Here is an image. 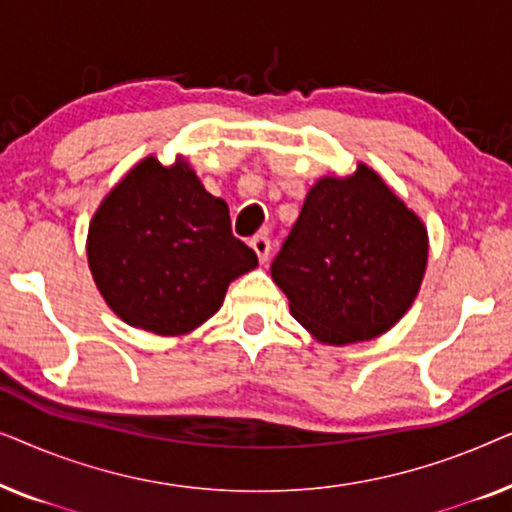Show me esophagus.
Segmentation results:
<instances>
[{
  "label": "esophagus",
  "instance_id": "34e87169",
  "mask_svg": "<svg viewBox=\"0 0 512 512\" xmlns=\"http://www.w3.org/2000/svg\"><path fill=\"white\" fill-rule=\"evenodd\" d=\"M249 244H251V249L256 251L258 261L268 263V258H270V237L268 235H254V237H251Z\"/></svg>",
  "mask_w": 512,
  "mask_h": 512
}]
</instances>
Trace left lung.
<instances>
[{"label":"left lung","mask_w":512,"mask_h":512,"mask_svg":"<svg viewBox=\"0 0 512 512\" xmlns=\"http://www.w3.org/2000/svg\"><path fill=\"white\" fill-rule=\"evenodd\" d=\"M422 221L366 165L312 186L270 265L291 314L331 345L389 331L415 300L426 268Z\"/></svg>","instance_id":"1"}]
</instances>
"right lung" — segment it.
I'll return each mask as SVG.
<instances>
[{"mask_svg": "<svg viewBox=\"0 0 512 512\" xmlns=\"http://www.w3.org/2000/svg\"><path fill=\"white\" fill-rule=\"evenodd\" d=\"M88 263L125 324L179 335L212 317L228 284L258 258L233 235L226 202L191 167L146 158L90 221Z\"/></svg>", "mask_w": 512, "mask_h": 512, "instance_id": "right-lung-1", "label": "right lung"}]
</instances>
